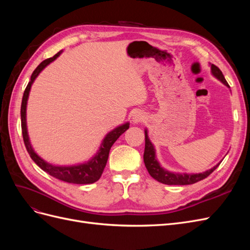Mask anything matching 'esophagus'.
Returning <instances> with one entry per match:
<instances>
[{
    "label": "esophagus",
    "mask_w": 250,
    "mask_h": 250,
    "mask_svg": "<svg viewBox=\"0 0 250 250\" xmlns=\"http://www.w3.org/2000/svg\"><path fill=\"white\" fill-rule=\"evenodd\" d=\"M146 120V116L145 113H144L143 111H137L134 113V115L132 116V122L134 124H139V123H142L144 122V121Z\"/></svg>",
    "instance_id": "1"
}]
</instances>
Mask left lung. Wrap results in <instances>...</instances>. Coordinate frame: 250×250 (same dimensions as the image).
I'll return each mask as SVG.
<instances>
[{
    "label": "left lung",
    "instance_id": "obj_1",
    "mask_svg": "<svg viewBox=\"0 0 250 250\" xmlns=\"http://www.w3.org/2000/svg\"><path fill=\"white\" fill-rule=\"evenodd\" d=\"M210 71H211V74H213L218 80H220L223 84L229 87L228 81L225 80L222 72L220 71V69H219L218 66H216L215 64H211ZM144 163H145V166H146L149 174L155 180L160 181V183L165 184V185L185 186V185H193L195 183H197V181H200L204 178H207L210 173H213L214 170L217 169V167L220 165L221 162L217 164L215 167H213L211 169L203 172V173H198V174H187V173L180 174V173H174V172L167 171L163 167H161L160 163L157 162L154 146H153V144L150 142V140L148 138V132L146 129L145 130V151H144Z\"/></svg>",
    "mask_w": 250,
    "mask_h": 250
}]
</instances>
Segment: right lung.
Listing matches in <instances>:
<instances>
[{
	"mask_svg": "<svg viewBox=\"0 0 250 250\" xmlns=\"http://www.w3.org/2000/svg\"><path fill=\"white\" fill-rule=\"evenodd\" d=\"M62 51L58 52L53 57L48 58L36 67L34 72L31 75V79H30L28 85L24 92V96H22L21 100V132H22V139H24V143L26 149L30 157L32 158L33 162L39 166L41 169H42L44 172L50 174L51 176L55 177L59 180L65 181V183L70 184H77V185H88L94 184L97 180H99L101 177L103 170L106 166L108 154L111 146L113 145L121 134H123L128 128H129V123H125L121 126H118L115 129L111 130L106 134V137L104 138L101 146L98 150L96 155L89 160L87 163L79 164L76 166H54L52 164L47 163L43 161L41 156L36 154L35 151L33 150L31 144H30L28 130H27V120H26V109H27V101L30 93V88H31L32 83L34 82L35 78L39 76L40 73L46 67L48 64H50L52 62L62 54Z\"/></svg>",
	"mask_w": 250,
	"mask_h": 250,
	"instance_id": "obj_1",
	"label": "right lung"
}]
</instances>
